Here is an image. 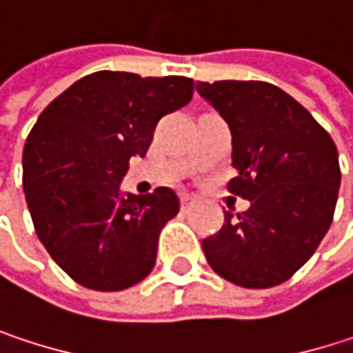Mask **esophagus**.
<instances>
[{"label": "esophagus", "mask_w": 353, "mask_h": 353, "mask_svg": "<svg viewBox=\"0 0 353 353\" xmlns=\"http://www.w3.org/2000/svg\"><path fill=\"white\" fill-rule=\"evenodd\" d=\"M194 202H196V200H194L192 196H181V208H183V210H190V208L194 206Z\"/></svg>", "instance_id": "obj_1"}]
</instances>
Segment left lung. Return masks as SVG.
Segmentation results:
<instances>
[{"label":"left lung","instance_id":"obj_1","mask_svg":"<svg viewBox=\"0 0 353 353\" xmlns=\"http://www.w3.org/2000/svg\"><path fill=\"white\" fill-rule=\"evenodd\" d=\"M198 94L229 124V190L249 200L225 212L221 231L202 241L210 268L243 288L288 280L315 253L331 227L339 157L327 130L292 96L265 81H214Z\"/></svg>","mask_w":353,"mask_h":353}]
</instances>
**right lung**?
Instances as JSON below:
<instances>
[{"instance_id": "add662e5", "label": "right lung", "mask_w": 353, "mask_h": 353, "mask_svg": "<svg viewBox=\"0 0 353 353\" xmlns=\"http://www.w3.org/2000/svg\"><path fill=\"white\" fill-rule=\"evenodd\" d=\"M190 77L98 71L38 116L24 147V194L36 235L85 288L114 292L149 276L159 233L179 210L170 188L120 190L130 157H145L157 122L192 100Z\"/></svg>"}]
</instances>
